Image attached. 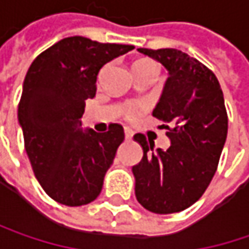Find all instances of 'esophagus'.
Here are the masks:
<instances>
[{"instance_id":"obj_1","label":"esophagus","mask_w":249,"mask_h":249,"mask_svg":"<svg viewBox=\"0 0 249 249\" xmlns=\"http://www.w3.org/2000/svg\"><path fill=\"white\" fill-rule=\"evenodd\" d=\"M132 135H134L132 129H129V128H125V138L131 139L132 138Z\"/></svg>"}]
</instances>
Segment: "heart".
Instances as JSON below:
<instances>
[{
    "instance_id": "obj_1",
    "label": "heart",
    "mask_w": 249,
    "mask_h": 249,
    "mask_svg": "<svg viewBox=\"0 0 249 249\" xmlns=\"http://www.w3.org/2000/svg\"><path fill=\"white\" fill-rule=\"evenodd\" d=\"M139 69H158V66H156V63L151 62V60H142V62H138L135 65V70H139ZM139 112H141V110L138 107H131V108L126 110V118L128 120H135L139 115Z\"/></svg>"
}]
</instances>
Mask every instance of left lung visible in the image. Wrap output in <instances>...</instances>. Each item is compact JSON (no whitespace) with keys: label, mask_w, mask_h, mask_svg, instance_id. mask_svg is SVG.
<instances>
[{"label":"left lung","mask_w":249,"mask_h":249,"mask_svg":"<svg viewBox=\"0 0 249 249\" xmlns=\"http://www.w3.org/2000/svg\"><path fill=\"white\" fill-rule=\"evenodd\" d=\"M168 70V80L152 111L165 125L170 146L166 151L134 139L142 146V159L132 166L139 204L156 214L186 210L206 192L217 170L227 139L228 120L220 83L210 69L178 49H143Z\"/></svg>","instance_id":"1"}]
</instances>
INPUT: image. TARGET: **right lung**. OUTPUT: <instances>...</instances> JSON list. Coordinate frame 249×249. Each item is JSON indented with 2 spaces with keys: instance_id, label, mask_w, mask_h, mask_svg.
<instances>
[{
  "instance_id": "1",
  "label": "right lung",
  "mask_w": 249,
  "mask_h": 249,
  "mask_svg": "<svg viewBox=\"0 0 249 249\" xmlns=\"http://www.w3.org/2000/svg\"><path fill=\"white\" fill-rule=\"evenodd\" d=\"M132 49L65 37L40 53L25 76L18 107L25 151L40 186L57 203L84 206L103 189L124 128L111 124L103 134L84 129V101L95 95L101 67Z\"/></svg>"
}]
</instances>
